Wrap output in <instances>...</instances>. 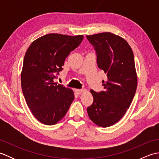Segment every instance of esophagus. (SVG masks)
Listing matches in <instances>:
<instances>
[{
    "label": "esophagus",
    "mask_w": 159,
    "mask_h": 159,
    "mask_svg": "<svg viewBox=\"0 0 159 159\" xmlns=\"http://www.w3.org/2000/svg\"><path fill=\"white\" fill-rule=\"evenodd\" d=\"M83 92H84V89H75V92L78 94V95H80V94Z\"/></svg>",
    "instance_id": "esophagus-1"
}]
</instances>
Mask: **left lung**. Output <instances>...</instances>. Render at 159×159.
<instances>
[{
	"label": "left lung",
	"instance_id": "left-lung-1",
	"mask_svg": "<svg viewBox=\"0 0 159 159\" xmlns=\"http://www.w3.org/2000/svg\"><path fill=\"white\" fill-rule=\"evenodd\" d=\"M86 38L96 51L97 64L107 74L104 91L91 89L93 102L87 107L93 123L103 128L117 123L129 108L136 92L137 77L130 46L121 37L109 32Z\"/></svg>",
	"mask_w": 159,
	"mask_h": 159
}]
</instances>
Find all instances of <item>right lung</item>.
<instances>
[{"mask_svg": "<svg viewBox=\"0 0 159 159\" xmlns=\"http://www.w3.org/2000/svg\"><path fill=\"white\" fill-rule=\"evenodd\" d=\"M83 35L47 34L26 52L21 74L24 97L40 122L54 125L65 116L74 99L73 91L54 82L66 57L82 42Z\"/></svg>", "mask_w": 159, "mask_h": 159, "instance_id": "1", "label": "right lung"}]
</instances>
